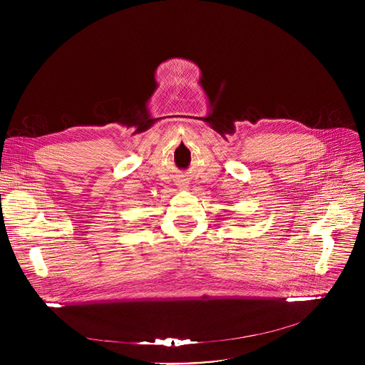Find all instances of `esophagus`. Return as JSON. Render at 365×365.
<instances>
[{
  "label": "esophagus",
  "mask_w": 365,
  "mask_h": 365,
  "mask_svg": "<svg viewBox=\"0 0 365 365\" xmlns=\"http://www.w3.org/2000/svg\"><path fill=\"white\" fill-rule=\"evenodd\" d=\"M176 185L180 187V189H186L189 186V179H179L176 182Z\"/></svg>",
  "instance_id": "34e87169"
}]
</instances>
